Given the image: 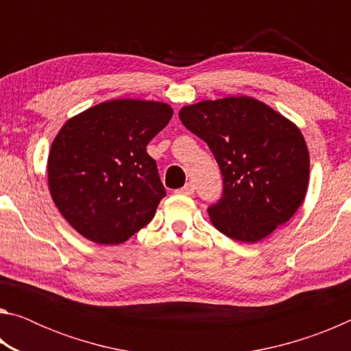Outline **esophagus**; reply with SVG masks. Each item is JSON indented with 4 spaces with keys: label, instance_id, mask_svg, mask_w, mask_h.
<instances>
[{
    "label": "esophagus",
    "instance_id": "obj_1",
    "mask_svg": "<svg viewBox=\"0 0 351 351\" xmlns=\"http://www.w3.org/2000/svg\"><path fill=\"white\" fill-rule=\"evenodd\" d=\"M176 192L180 195H187V197H190V195H193V192H195V186L192 182H187L186 186L181 187L180 190H176Z\"/></svg>",
    "mask_w": 351,
    "mask_h": 351
}]
</instances>
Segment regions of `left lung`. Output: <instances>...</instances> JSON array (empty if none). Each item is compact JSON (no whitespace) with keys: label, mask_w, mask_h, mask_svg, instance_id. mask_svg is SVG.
Returning <instances> with one entry per match:
<instances>
[{"label":"left lung","mask_w":351,"mask_h":351,"mask_svg":"<svg viewBox=\"0 0 351 351\" xmlns=\"http://www.w3.org/2000/svg\"><path fill=\"white\" fill-rule=\"evenodd\" d=\"M184 127L203 139L223 175L210 221L229 239L257 243L304 203L310 153L295 125L260 100L239 96L182 106Z\"/></svg>","instance_id":"8db88e82"}]
</instances>
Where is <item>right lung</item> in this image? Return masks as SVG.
I'll return each instance as SVG.
<instances>
[{
  "instance_id": "1",
  "label": "right lung",
  "mask_w": 351,
  "mask_h": 351,
  "mask_svg": "<svg viewBox=\"0 0 351 351\" xmlns=\"http://www.w3.org/2000/svg\"><path fill=\"white\" fill-rule=\"evenodd\" d=\"M171 106L114 99L91 106L57 133L47 156L52 201L82 237L121 245L152 221L165 189L147 145Z\"/></svg>"
}]
</instances>
